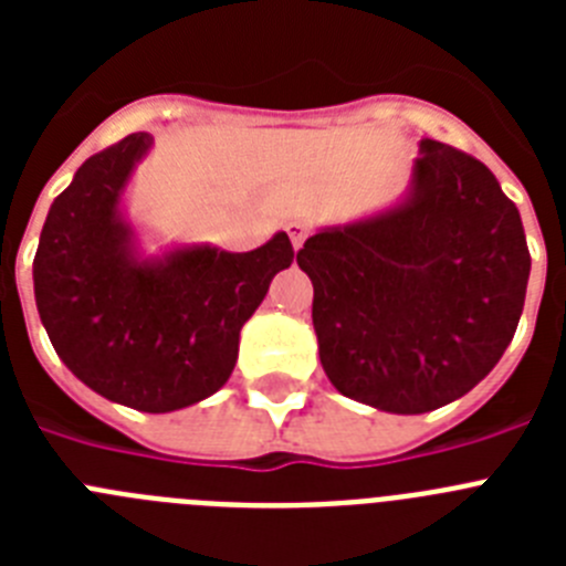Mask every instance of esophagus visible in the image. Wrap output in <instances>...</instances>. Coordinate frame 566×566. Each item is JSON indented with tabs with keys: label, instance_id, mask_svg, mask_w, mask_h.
Wrapping results in <instances>:
<instances>
[{
	"label": "esophagus",
	"instance_id": "obj_1",
	"mask_svg": "<svg viewBox=\"0 0 566 566\" xmlns=\"http://www.w3.org/2000/svg\"><path fill=\"white\" fill-rule=\"evenodd\" d=\"M286 232H289V238H292L294 249L303 247V243H306V238H308V227H306V223H300V221L286 223Z\"/></svg>",
	"mask_w": 566,
	"mask_h": 566
}]
</instances>
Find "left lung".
Wrapping results in <instances>:
<instances>
[{"label": "left lung", "instance_id": "1", "mask_svg": "<svg viewBox=\"0 0 566 566\" xmlns=\"http://www.w3.org/2000/svg\"><path fill=\"white\" fill-rule=\"evenodd\" d=\"M312 277L319 363L343 397L424 413L482 382L516 334L530 277L522 214L473 155L419 142L394 209L319 229Z\"/></svg>", "mask_w": 566, "mask_h": 566}]
</instances>
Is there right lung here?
I'll list each match as a JSON object with an SVG mask.
<instances>
[{
	"instance_id": "right-lung-1",
	"label": "right lung",
	"mask_w": 566,
	"mask_h": 566,
	"mask_svg": "<svg viewBox=\"0 0 566 566\" xmlns=\"http://www.w3.org/2000/svg\"><path fill=\"white\" fill-rule=\"evenodd\" d=\"M149 147L153 135L133 133L78 167L42 227L33 292L50 343L87 388L169 413L227 382L240 328L294 249L277 232L252 252L181 247L138 258L118 203Z\"/></svg>"
}]
</instances>
